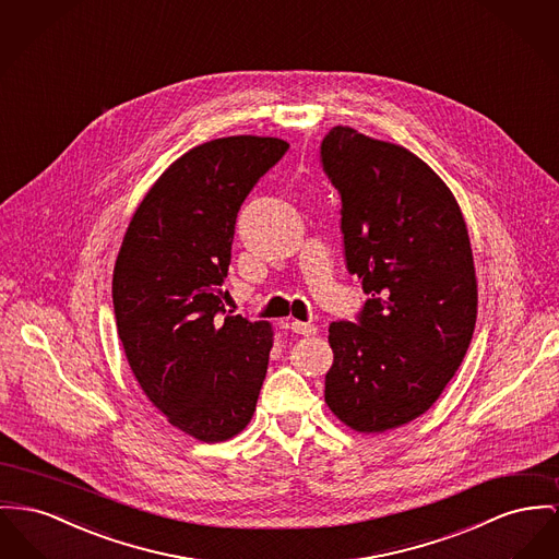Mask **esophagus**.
<instances>
[{
  "label": "esophagus",
  "instance_id": "obj_1",
  "mask_svg": "<svg viewBox=\"0 0 559 559\" xmlns=\"http://www.w3.org/2000/svg\"><path fill=\"white\" fill-rule=\"evenodd\" d=\"M290 331L297 333V335L309 336L318 333V326L309 324V322H298V320H295V322H290Z\"/></svg>",
  "mask_w": 559,
  "mask_h": 559
}]
</instances>
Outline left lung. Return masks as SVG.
I'll use <instances>...</instances> for the list:
<instances>
[{"label":"left lung","instance_id":"obj_1","mask_svg":"<svg viewBox=\"0 0 559 559\" xmlns=\"http://www.w3.org/2000/svg\"><path fill=\"white\" fill-rule=\"evenodd\" d=\"M341 194L345 266L362 280L356 322L329 329L324 399L358 432H385L432 407L462 365L477 277L460 205L413 152L333 127L320 146Z\"/></svg>","mask_w":559,"mask_h":559}]
</instances>
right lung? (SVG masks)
Here are the masks:
<instances>
[{
	"instance_id": "1",
	"label": "right lung",
	"mask_w": 559,
	"mask_h": 559,
	"mask_svg": "<svg viewBox=\"0 0 559 559\" xmlns=\"http://www.w3.org/2000/svg\"><path fill=\"white\" fill-rule=\"evenodd\" d=\"M288 148L235 135L188 150L135 210L114 266L131 371L171 426L205 443L235 437L257 411L273 333L226 313L223 284L241 203Z\"/></svg>"
}]
</instances>
